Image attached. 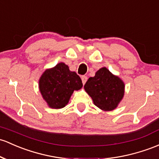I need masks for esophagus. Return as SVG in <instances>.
I'll return each mask as SVG.
<instances>
[{
  "mask_svg": "<svg viewBox=\"0 0 159 159\" xmlns=\"http://www.w3.org/2000/svg\"><path fill=\"white\" fill-rule=\"evenodd\" d=\"M81 80H82V83H83V84H84L85 83H86V81H87V80H88V77L87 76H81Z\"/></svg>",
  "mask_w": 159,
  "mask_h": 159,
  "instance_id": "obj_1",
  "label": "esophagus"
}]
</instances>
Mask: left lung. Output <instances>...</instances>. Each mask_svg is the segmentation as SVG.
Here are the masks:
<instances>
[{
    "label": "left lung",
    "mask_w": 159,
    "mask_h": 159,
    "mask_svg": "<svg viewBox=\"0 0 159 159\" xmlns=\"http://www.w3.org/2000/svg\"><path fill=\"white\" fill-rule=\"evenodd\" d=\"M94 105L102 111H112L118 107L125 95V84L118 76L102 67L89 78L84 87Z\"/></svg>",
    "instance_id": "8db88e82"
}]
</instances>
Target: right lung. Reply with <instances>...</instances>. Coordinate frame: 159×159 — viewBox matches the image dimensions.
<instances>
[{
    "label": "right lung",
    "instance_id": "add662e5",
    "mask_svg": "<svg viewBox=\"0 0 159 159\" xmlns=\"http://www.w3.org/2000/svg\"><path fill=\"white\" fill-rule=\"evenodd\" d=\"M38 87L41 96L51 109H62L69 103L74 90L82 88L81 78L69 66L60 62L47 69L40 77Z\"/></svg>",
    "mask_w": 159,
    "mask_h": 159
}]
</instances>
